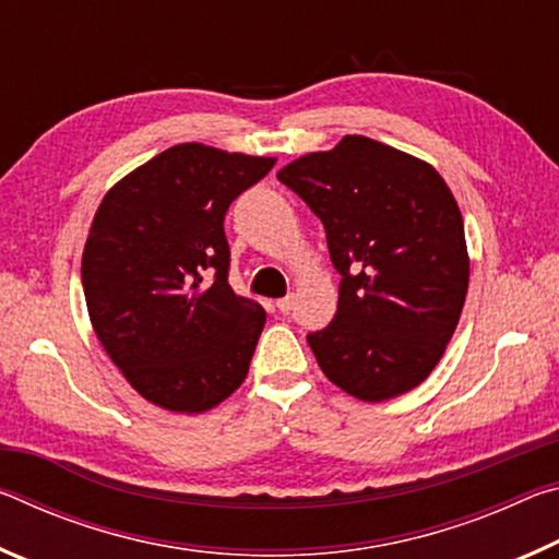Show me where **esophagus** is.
Instances as JSON below:
<instances>
[{"instance_id": "esophagus-1", "label": "esophagus", "mask_w": 559, "mask_h": 559, "mask_svg": "<svg viewBox=\"0 0 559 559\" xmlns=\"http://www.w3.org/2000/svg\"><path fill=\"white\" fill-rule=\"evenodd\" d=\"M293 302H296V298H293V296H286V298L276 300V308L281 310V313H290V310H293Z\"/></svg>"}]
</instances>
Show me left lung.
I'll return each instance as SVG.
<instances>
[{"instance_id":"obj_1","label":"left lung","mask_w":559,"mask_h":559,"mask_svg":"<svg viewBox=\"0 0 559 559\" xmlns=\"http://www.w3.org/2000/svg\"><path fill=\"white\" fill-rule=\"evenodd\" d=\"M325 226L340 276L337 313L308 335L320 370L362 402L431 374L459 325L468 249L456 200L424 159L345 135L276 175Z\"/></svg>"}]
</instances>
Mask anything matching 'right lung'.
<instances>
[{
  "label": "right lung",
  "mask_w": 559,
  "mask_h": 559,
  "mask_svg": "<svg viewBox=\"0 0 559 559\" xmlns=\"http://www.w3.org/2000/svg\"><path fill=\"white\" fill-rule=\"evenodd\" d=\"M276 157L182 143L112 185L81 261L91 325L147 402L202 414L239 390L266 323L229 281L224 214Z\"/></svg>",
  "instance_id": "obj_1"
}]
</instances>
